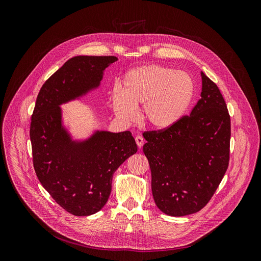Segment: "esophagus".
<instances>
[{
	"label": "esophagus",
	"mask_w": 261,
	"mask_h": 261,
	"mask_svg": "<svg viewBox=\"0 0 261 261\" xmlns=\"http://www.w3.org/2000/svg\"><path fill=\"white\" fill-rule=\"evenodd\" d=\"M135 141H136V144H137V146L140 148L142 145H143V143H144V139L141 137V136H136L135 137Z\"/></svg>",
	"instance_id": "34e87169"
}]
</instances>
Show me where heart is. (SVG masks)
I'll return each instance as SVG.
<instances>
[{
	"instance_id": "1",
	"label": "heart",
	"mask_w": 261,
	"mask_h": 261,
	"mask_svg": "<svg viewBox=\"0 0 261 261\" xmlns=\"http://www.w3.org/2000/svg\"><path fill=\"white\" fill-rule=\"evenodd\" d=\"M194 95L191 77L184 71L161 65H144L129 70L123 89L114 93L111 107L125 123L137 118L141 104V121L157 131L175 126L187 113Z\"/></svg>"
}]
</instances>
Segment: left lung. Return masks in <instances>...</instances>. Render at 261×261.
I'll return each mask as SVG.
<instances>
[{
    "instance_id": "1",
    "label": "left lung",
    "mask_w": 261,
    "mask_h": 261,
    "mask_svg": "<svg viewBox=\"0 0 261 261\" xmlns=\"http://www.w3.org/2000/svg\"><path fill=\"white\" fill-rule=\"evenodd\" d=\"M200 99L190 116L165 131L143 133L156 205L172 217L200 211L229 162L230 117L221 92L201 71Z\"/></svg>"
}]
</instances>
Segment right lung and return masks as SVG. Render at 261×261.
Segmentation results:
<instances>
[{
    "instance_id": "1",
    "label": "right lung",
    "mask_w": 261,
    "mask_h": 261,
    "mask_svg": "<svg viewBox=\"0 0 261 261\" xmlns=\"http://www.w3.org/2000/svg\"><path fill=\"white\" fill-rule=\"evenodd\" d=\"M117 57L76 56L44 83L32 116L33 163L43 188L74 216L99 212L111 192L115 171L137 152L130 131L93 130L74 139L61 105L100 88L104 71Z\"/></svg>"
}]
</instances>
